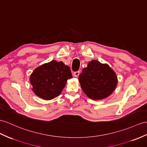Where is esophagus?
<instances>
[{"mask_svg":"<svg viewBox=\"0 0 147 147\" xmlns=\"http://www.w3.org/2000/svg\"><path fill=\"white\" fill-rule=\"evenodd\" d=\"M79 75H80V71H76V72L73 73V76L74 77L78 78L79 76Z\"/></svg>","mask_w":147,"mask_h":147,"instance_id":"esophagus-1","label":"esophagus"}]
</instances>
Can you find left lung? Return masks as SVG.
Segmentation results:
<instances>
[{"label": "left lung", "instance_id": "obj_1", "mask_svg": "<svg viewBox=\"0 0 147 147\" xmlns=\"http://www.w3.org/2000/svg\"><path fill=\"white\" fill-rule=\"evenodd\" d=\"M82 91L90 99L102 100L115 91L118 83L115 71L107 64L92 60L79 76Z\"/></svg>", "mask_w": 147, "mask_h": 147}]
</instances>
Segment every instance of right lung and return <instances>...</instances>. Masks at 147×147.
I'll return each mask as SVG.
<instances>
[{"label": "right lung", "instance_id": "1", "mask_svg": "<svg viewBox=\"0 0 147 147\" xmlns=\"http://www.w3.org/2000/svg\"><path fill=\"white\" fill-rule=\"evenodd\" d=\"M73 78L70 67L55 60L45 63L34 69L30 77L32 91L44 100L58 96L65 87L67 80Z\"/></svg>", "mask_w": 147, "mask_h": 147}]
</instances>
